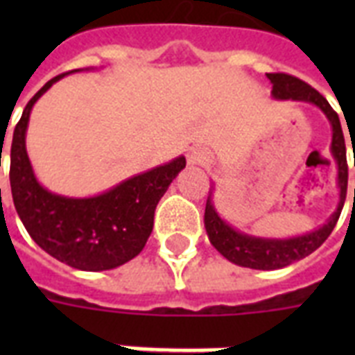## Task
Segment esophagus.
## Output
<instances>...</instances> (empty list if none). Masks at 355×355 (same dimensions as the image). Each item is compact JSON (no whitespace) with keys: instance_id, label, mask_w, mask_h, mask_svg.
Wrapping results in <instances>:
<instances>
[{"instance_id":"esophagus-1","label":"esophagus","mask_w":355,"mask_h":355,"mask_svg":"<svg viewBox=\"0 0 355 355\" xmlns=\"http://www.w3.org/2000/svg\"><path fill=\"white\" fill-rule=\"evenodd\" d=\"M206 162H208V156H206L205 150L193 149L188 155V164H189V166H205Z\"/></svg>"}]
</instances>
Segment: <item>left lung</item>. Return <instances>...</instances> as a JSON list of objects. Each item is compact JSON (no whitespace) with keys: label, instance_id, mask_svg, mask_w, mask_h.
Returning a JSON list of instances; mask_svg holds the SVG:
<instances>
[{"label":"left lung","instance_id":"8db88e82","mask_svg":"<svg viewBox=\"0 0 355 355\" xmlns=\"http://www.w3.org/2000/svg\"><path fill=\"white\" fill-rule=\"evenodd\" d=\"M267 79L272 83V97L275 99H293V101L311 103L319 107L326 114V118L331 125V155L337 162V184H339V206L331 214V217L320 228L304 236L287 237V239H267V237L247 236L234 230L230 225L223 221L216 211V206L211 202V195L206 200L205 210V227L210 243L219 252L236 265L248 267V269L275 270L295 263L298 259L306 258L317 250L322 243L328 239L331 230L336 228L339 216H341L345 199H347L348 186V166H347V145L343 136L341 121L339 116L330 103L320 96L319 92L311 88L308 83H304L298 77L287 73H267Z\"/></svg>","mask_w":355,"mask_h":355}]
</instances>
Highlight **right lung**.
<instances>
[{"label":"right lung","instance_id":"1","mask_svg":"<svg viewBox=\"0 0 355 355\" xmlns=\"http://www.w3.org/2000/svg\"><path fill=\"white\" fill-rule=\"evenodd\" d=\"M64 75L68 73L53 77L36 92L14 128L8 173L14 208L36 245L58 261L92 272L116 269L144 250L153 232L156 205L186 167V158L178 156L88 199L47 191L33 173L25 132L33 105Z\"/></svg>","mask_w":355,"mask_h":355}]
</instances>
